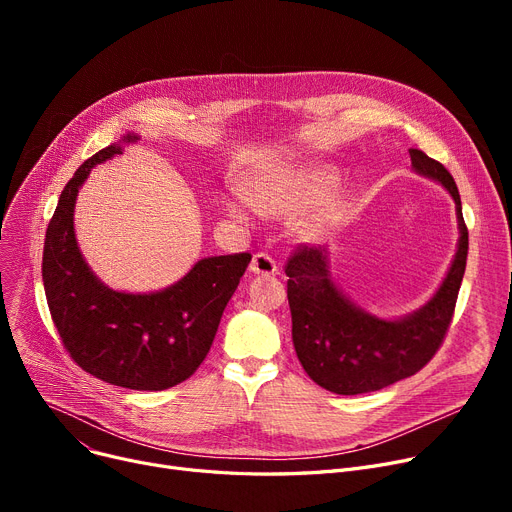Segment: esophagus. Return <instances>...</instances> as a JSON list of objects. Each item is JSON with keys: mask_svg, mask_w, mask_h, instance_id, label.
I'll return each instance as SVG.
<instances>
[{"mask_svg": "<svg viewBox=\"0 0 512 512\" xmlns=\"http://www.w3.org/2000/svg\"><path fill=\"white\" fill-rule=\"evenodd\" d=\"M251 272L257 276H276L280 267L267 253H255L251 261Z\"/></svg>", "mask_w": 512, "mask_h": 512, "instance_id": "obj_1", "label": "esophagus"}]
</instances>
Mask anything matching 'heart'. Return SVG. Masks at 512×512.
<instances>
[{"label":"heart","instance_id":"1","mask_svg":"<svg viewBox=\"0 0 512 512\" xmlns=\"http://www.w3.org/2000/svg\"><path fill=\"white\" fill-rule=\"evenodd\" d=\"M338 182V170L334 166H311L297 170H270L255 176L247 188L245 197L251 205L274 218H288L299 213L317 201L324 199ZM226 211L230 218L238 222H249V204L245 199L232 197L226 201ZM334 205L326 203L309 211L294 222V232L301 238H315L324 226L332 220Z\"/></svg>","mask_w":512,"mask_h":512}]
</instances>
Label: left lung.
Masks as SVG:
<instances>
[{
    "label": "left lung",
    "instance_id": "left-lung-1",
    "mask_svg": "<svg viewBox=\"0 0 512 512\" xmlns=\"http://www.w3.org/2000/svg\"><path fill=\"white\" fill-rule=\"evenodd\" d=\"M409 153L419 176L450 193L459 220V245L432 299L405 317L382 319L336 286L328 249L299 247L286 263L294 351L309 378L334 394L375 392L411 378L436 355L452 321L469 251L461 195L440 161L419 149Z\"/></svg>",
    "mask_w": 512,
    "mask_h": 512
}]
</instances>
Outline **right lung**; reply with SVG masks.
Masks as SVG:
<instances>
[{
    "label": "right lung",
    "instance_id": "1",
    "mask_svg": "<svg viewBox=\"0 0 512 512\" xmlns=\"http://www.w3.org/2000/svg\"><path fill=\"white\" fill-rule=\"evenodd\" d=\"M139 141L128 132L101 149L64 186L47 226L43 286L66 351L95 378L130 390H166L197 371L251 253L199 259L164 290L132 294L105 286L85 261L74 234L78 188L91 168Z\"/></svg>",
    "mask_w": 512,
    "mask_h": 512
}]
</instances>
